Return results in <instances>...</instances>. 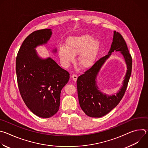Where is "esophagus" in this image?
<instances>
[{"mask_svg": "<svg viewBox=\"0 0 148 148\" xmlns=\"http://www.w3.org/2000/svg\"><path fill=\"white\" fill-rule=\"evenodd\" d=\"M77 78H78V76H77L76 74H73V75H72V78H73V79L74 81H77Z\"/></svg>", "mask_w": 148, "mask_h": 148, "instance_id": "obj_1", "label": "esophagus"}]
</instances>
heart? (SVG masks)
Listing matches in <instances>:
<instances>
[{
	"instance_id": "1",
	"label": "heart",
	"mask_w": 148,
	"mask_h": 148,
	"mask_svg": "<svg viewBox=\"0 0 148 148\" xmlns=\"http://www.w3.org/2000/svg\"><path fill=\"white\" fill-rule=\"evenodd\" d=\"M99 42L90 35L73 37L67 41V46L61 45L58 49V56L62 64L68 67L79 54L78 63L83 69L91 67L96 60L99 50Z\"/></svg>"
}]
</instances>
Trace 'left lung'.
<instances>
[{
	"label": "left lung",
	"mask_w": 148,
	"mask_h": 148,
	"mask_svg": "<svg viewBox=\"0 0 148 148\" xmlns=\"http://www.w3.org/2000/svg\"><path fill=\"white\" fill-rule=\"evenodd\" d=\"M114 51H121L127 66L123 85L115 95L108 96L101 93L96 86L97 74L104 61ZM132 60L126 42L119 33L114 31L113 41L108 54L97 61L94 64L78 77V97L82 110L87 115L99 118L109 113L119 103L126 91L132 72Z\"/></svg>",
	"instance_id": "left-lung-1"
}]
</instances>
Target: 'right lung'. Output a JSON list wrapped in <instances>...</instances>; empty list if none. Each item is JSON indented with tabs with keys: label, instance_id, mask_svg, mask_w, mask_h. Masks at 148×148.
Listing matches in <instances>:
<instances>
[{
	"label": "right lung",
	"instance_id": "right-lung-1",
	"mask_svg": "<svg viewBox=\"0 0 148 148\" xmlns=\"http://www.w3.org/2000/svg\"><path fill=\"white\" fill-rule=\"evenodd\" d=\"M51 34L50 29L32 33L23 41L16 60L20 95L33 114L44 118L51 117L58 111L61 91L70 78L69 73L52 58L42 59L35 50L37 46L47 43Z\"/></svg>",
	"mask_w": 148,
	"mask_h": 148
}]
</instances>
